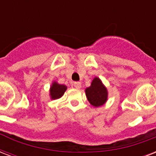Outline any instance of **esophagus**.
<instances>
[{
    "label": "esophagus",
    "mask_w": 156,
    "mask_h": 156,
    "mask_svg": "<svg viewBox=\"0 0 156 156\" xmlns=\"http://www.w3.org/2000/svg\"><path fill=\"white\" fill-rule=\"evenodd\" d=\"M73 87L77 89H80L82 87V86H81V83L79 82H75V83H73Z\"/></svg>",
    "instance_id": "34e87169"
}]
</instances>
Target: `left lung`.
<instances>
[{
  "instance_id": "obj_1",
  "label": "left lung",
  "mask_w": 156,
  "mask_h": 156,
  "mask_svg": "<svg viewBox=\"0 0 156 156\" xmlns=\"http://www.w3.org/2000/svg\"><path fill=\"white\" fill-rule=\"evenodd\" d=\"M88 101L94 107H100L108 100V90L99 78L93 79L90 87L86 89Z\"/></svg>"
}]
</instances>
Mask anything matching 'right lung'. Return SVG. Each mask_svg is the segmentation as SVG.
Here are the masks:
<instances>
[{
  "label": "right lung",
  "instance_id": "1",
  "mask_svg": "<svg viewBox=\"0 0 156 156\" xmlns=\"http://www.w3.org/2000/svg\"><path fill=\"white\" fill-rule=\"evenodd\" d=\"M67 89V87L65 85L58 84L56 82L52 83L50 87V96L52 100H56L61 98Z\"/></svg>",
  "mask_w": 156,
  "mask_h": 156
}]
</instances>
